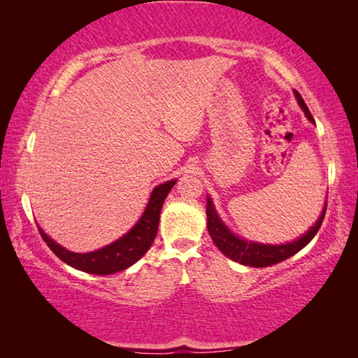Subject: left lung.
I'll list each match as a JSON object with an SVG mask.
<instances>
[{
  "mask_svg": "<svg viewBox=\"0 0 358 358\" xmlns=\"http://www.w3.org/2000/svg\"><path fill=\"white\" fill-rule=\"evenodd\" d=\"M294 94L296 101H299V106L301 107V110L305 112L306 118L310 120L311 123H314L313 115L310 110H308V107L300 96V93L294 92ZM325 210H327V203L324 205V210L322 213H320L319 220L314 222V226L308 230V232L303 234L301 237L284 245H265V243H257V241L245 240L238 237L237 234H234L232 230L222 222L220 215H217L213 202H211V199L208 196L207 197V229L211 240H213V243L217 246V250H220L224 256H227L229 259H232L234 262H238L241 265L262 268V266L280 264L282 260L292 257L294 254H296L310 243V241L314 238V235L317 234L320 226H322Z\"/></svg>",
  "mask_w": 358,
  "mask_h": 358,
  "instance_id": "left-lung-1",
  "label": "left lung"
}]
</instances>
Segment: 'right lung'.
<instances>
[{
    "label": "right lung",
    "mask_w": 358,
    "mask_h": 358,
    "mask_svg": "<svg viewBox=\"0 0 358 358\" xmlns=\"http://www.w3.org/2000/svg\"><path fill=\"white\" fill-rule=\"evenodd\" d=\"M175 183H177V180H171L162 185H157L151 191L147 208H145L141 220L136 222V226L128 234H124L123 237L115 240L110 245L101 248V250L92 252H72L62 245H58L57 241H53L38 226L41 237L44 238L47 246L57 254V257L62 259L64 264L74 266L77 270L92 275L118 273V271L126 270L131 265H134L150 250V246L153 245L157 227H159L161 208L164 205L167 194L171 192Z\"/></svg>",
    "instance_id": "1"
}]
</instances>
